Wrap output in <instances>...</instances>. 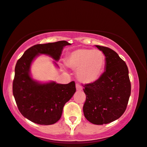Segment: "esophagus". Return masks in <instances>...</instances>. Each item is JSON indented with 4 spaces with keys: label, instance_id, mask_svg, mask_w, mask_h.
Listing matches in <instances>:
<instances>
[{
    "label": "esophagus",
    "instance_id": "34e87169",
    "mask_svg": "<svg viewBox=\"0 0 147 147\" xmlns=\"http://www.w3.org/2000/svg\"><path fill=\"white\" fill-rule=\"evenodd\" d=\"M76 89H77V91H81L83 90V87H81L79 84L77 83V84H76Z\"/></svg>",
    "mask_w": 147,
    "mask_h": 147
}]
</instances>
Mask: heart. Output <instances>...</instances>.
I'll return each instance as SVG.
<instances>
[{
  "instance_id": "1",
  "label": "heart",
  "mask_w": 147,
  "mask_h": 147,
  "mask_svg": "<svg viewBox=\"0 0 147 147\" xmlns=\"http://www.w3.org/2000/svg\"><path fill=\"white\" fill-rule=\"evenodd\" d=\"M66 63L68 67L77 70V76L81 82L92 83L102 73L105 55L100 50L81 48L70 52Z\"/></svg>"
}]
</instances>
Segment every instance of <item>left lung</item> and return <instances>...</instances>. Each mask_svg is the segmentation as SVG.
I'll list each match as a JSON object with an SVG mask.
<instances>
[{"instance_id":"8db88e82","label":"left lung","mask_w":147,"mask_h":147,"mask_svg":"<svg viewBox=\"0 0 147 147\" xmlns=\"http://www.w3.org/2000/svg\"><path fill=\"white\" fill-rule=\"evenodd\" d=\"M105 55V70L95 82L85 85V117L96 125L118 119L125 112L131 94L125 62L113 49L96 45Z\"/></svg>"}]
</instances>
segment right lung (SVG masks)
Wrapping results in <instances>:
<instances>
[{"label":"right lung","instance_id":"obj_1","mask_svg":"<svg viewBox=\"0 0 147 147\" xmlns=\"http://www.w3.org/2000/svg\"><path fill=\"white\" fill-rule=\"evenodd\" d=\"M71 45L61 40L38 44L30 47L17 62L13 82V94L20 112L24 117L39 125H51L61 118L65 104L76 92L75 83L60 84L55 81L42 83L34 79L31 65L40 55L51 57L57 67L62 50Z\"/></svg>","mask_w":147,"mask_h":147}]
</instances>
